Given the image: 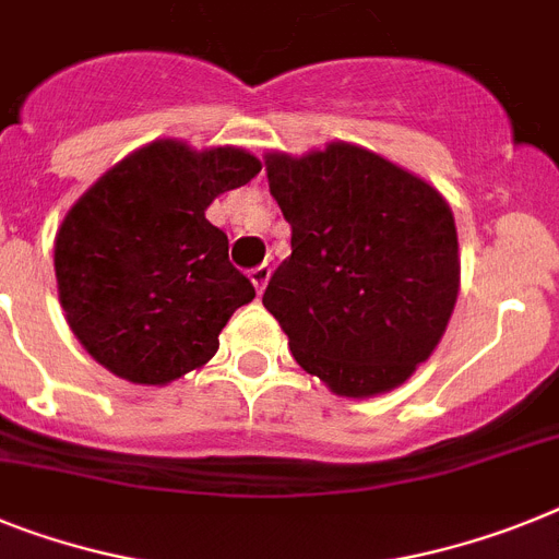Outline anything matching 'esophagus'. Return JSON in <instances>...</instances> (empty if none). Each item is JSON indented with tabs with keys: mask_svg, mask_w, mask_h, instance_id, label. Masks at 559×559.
Listing matches in <instances>:
<instances>
[{
	"mask_svg": "<svg viewBox=\"0 0 559 559\" xmlns=\"http://www.w3.org/2000/svg\"><path fill=\"white\" fill-rule=\"evenodd\" d=\"M270 275H272L270 264H261V266H255V270H250V281L255 284L258 293H264V287L270 284Z\"/></svg>",
	"mask_w": 559,
	"mask_h": 559,
	"instance_id": "34e87169",
	"label": "esophagus"
}]
</instances>
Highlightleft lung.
Returning <instances> with one entry per match:
<instances>
[{"instance_id": "obj_1", "label": "left lung", "mask_w": 559, "mask_h": 559, "mask_svg": "<svg viewBox=\"0 0 559 559\" xmlns=\"http://www.w3.org/2000/svg\"><path fill=\"white\" fill-rule=\"evenodd\" d=\"M264 164L293 227L264 307L295 360L344 397L401 386L440 344L461 289L447 199L346 142L301 158L266 153Z\"/></svg>"}]
</instances>
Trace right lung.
Instances as JSON below:
<instances>
[{"label":"right lung","mask_w":559,"mask_h":559,"mask_svg":"<svg viewBox=\"0 0 559 559\" xmlns=\"http://www.w3.org/2000/svg\"><path fill=\"white\" fill-rule=\"evenodd\" d=\"M261 162L241 147L158 139L121 158L56 233L59 301L79 344L130 383L164 386L204 367L238 307L255 298L207 222L215 195Z\"/></svg>","instance_id":"add662e5"}]
</instances>
